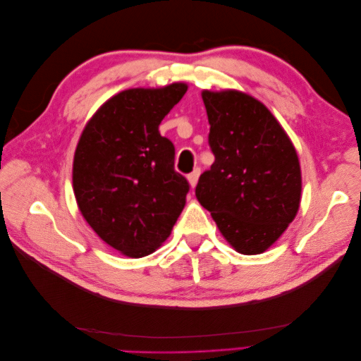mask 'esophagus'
<instances>
[{"instance_id":"1","label":"esophagus","mask_w":361,"mask_h":361,"mask_svg":"<svg viewBox=\"0 0 361 361\" xmlns=\"http://www.w3.org/2000/svg\"><path fill=\"white\" fill-rule=\"evenodd\" d=\"M199 178H200V169H194V171H191L188 174V182H190V185H191L192 188L195 187V185H197Z\"/></svg>"}]
</instances>
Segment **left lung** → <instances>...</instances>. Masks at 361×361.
I'll return each mask as SVG.
<instances>
[{
  "instance_id": "8db88e82",
  "label": "left lung",
  "mask_w": 361,
  "mask_h": 361,
  "mask_svg": "<svg viewBox=\"0 0 361 361\" xmlns=\"http://www.w3.org/2000/svg\"><path fill=\"white\" fill-rule=\"evenodd\" d=\"M202 97L215 161L200 176L195 195L228 244L243 255H260L298 212V155L285 129L253 96L204 90Z\"/></svg>"
}]
</instances>
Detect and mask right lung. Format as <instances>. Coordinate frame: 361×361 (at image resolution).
<instances>
[{"mask_svg": "<svg viewBox=\"0 0 361 361\" xmlns=\"http://www.w3.org/2000/svg\"><path fill=\"white\" fill-rule=\"evenodd\" d=\"M187 89L174 82L117 93L76 146V203L97 236L125 256L154 253L185 206L190 183L174 170V146L158 128Z\"/></svg>", "mask_w": 361, "mask_h": 361, "instance_id": "1", "label": "right lung"}]
</instances>
